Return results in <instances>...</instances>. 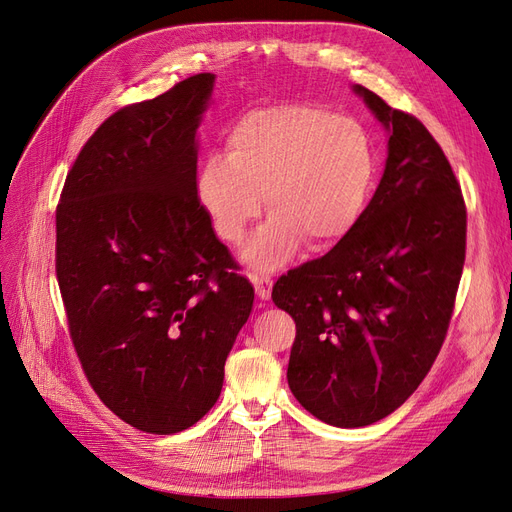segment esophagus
<instances>
[{
    "mask_svg": "<svg viewBox=\"0 0 512 512\" xmlns=\"http://www.w3.org/2000/svg\"><path fill=\"white\" fill-rule=\"evenodd\" d=\"M250 280L256 288V294L260 301H269L271 299V288H273V280L269 275H258V273H252Z\"/></svg>",
    "mask_w": 512,
    "mask_h": 512,
    "instance_id": "esophagus-1",
    "label": "esophagus"
}]
</instances>
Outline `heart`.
<instances>
[{"mask_svg":"<svg viewBox=\"0 0 512 512\" xmlns=\"http://www.w3.org/2000/svg\"><path fill=\"white\" fill-rule=\"evenodd\" d=\"M376 179L374 143L359 121L314 102H288L245 113L226 138V158L211 156L198 198L215 235L239 243L262 209L269 222L245 247L260 269H275L299 250L322 252L359 224Z\"/></svg>","mask_w":512,"mask_h":512,"instance_id":"heart-1","label":"heart"}]
</instances>
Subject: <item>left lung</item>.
<instances>
[{
    "label": "left lung",
    "mask_w": 512,
    "mask_h": 512,
    "mask_svg": "<svg viewBox=\"0 0 512 512\" xmlns=\"http://www.w3.org/2000/svg\"><path fill=\"white\" fill-rule=\"evenodd\" d=\"M354 91L391 132L378 190L348 237L290 269L271 294L297 324L290 391L333 427L376 423L418 389L466 262V203L442 147L414 115Z\"/></svg>",
    "instance_id": "8db88e82"
}]
</instances>
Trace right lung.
I'll list each match as a JSON object with an SVG mask.
<instances>
[{
	"mask_svg": "<svg viewBox=\"0 0 512 512\" xmlns=\"http://www.w3.org/2000/svg\"><path fill=\"white\" fill-rule=\"evenodd\" d=\"M215 76L119 108L76 156L55 213L68 331L102 404L170 436L220 397L254 288L196 190V128Z\"/></svg>",
	"mask_w": 512,
	"mask_h": 512,
	"instance_id": "1",
	"label": "right lung"
}]
</instances>
